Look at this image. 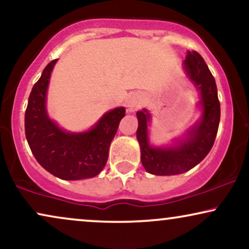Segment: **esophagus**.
<instances>
[{
	"mask_svg": "<svg viewBox=\"0 0 249 249\" xmlns=\"http://www.w3.org/2000/svg\"><path fill=\"white\" fill-rule=\"evenodd\" d=\"M127 107L130 109H134L135 107H138V101H137V99H135V97H132V99L130 100V101H128V103H127Z\"/></svg>",
	"mask_w": 249,
	"mask_h": 249,
	"instance_id": "esophagus-1",
	"label": "esophagus"
}]
</instances>
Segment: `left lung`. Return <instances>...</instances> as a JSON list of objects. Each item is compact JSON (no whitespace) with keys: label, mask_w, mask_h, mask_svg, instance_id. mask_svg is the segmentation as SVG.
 Segmentation results:
<instances>
[{"label":"left lung","mask_w":249,"mask_h":249,"mask_svg":"<svg viewBox=\"0 0 249 249\" xmlns=\"http://www.w3.org/2000/svg\"><path fill=\"white\" fill-rule=\"evenodd\" d=\"M184 70L194 86L200 90L202 116L188 131L184 140L172 147H153L148 141V123L150 115L146 109L137 112V139L140 143L141 162L147 172L156 176L184 174L197 165L208 155L215 142L221 119V106L215 78L204 59L196 52H188Z\"/></svg>","instance_id":"8db88e82"}]
</instances>
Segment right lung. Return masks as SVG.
<instances>
[{"label":"right lung","mask_w":249,"mask_h":249,"mask_svg":"<svg viewBox=\"0 0 249 249\" xmlns=\"http://www.w3.org/2000/svg\"><path fill=\"white\" fill-rule=\"evenodd\" d=\"M57 59L45 68L34 84L25 111V134L34 157L47 171L64 180L95 177L108 161L109 147L125 108L106 112L95 126L83 133L62 130L48 117L46 95L50 73Z\"/></svg>","instance_id":"1"}]
</instances>
